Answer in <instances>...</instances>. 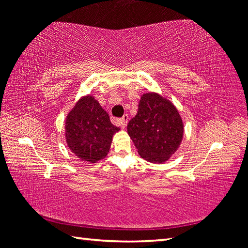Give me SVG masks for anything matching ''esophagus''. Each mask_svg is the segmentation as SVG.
Returning a JSON list of instances; mask_svg holds the SVG:
<instances>
[{
  "label": "esophagus",
  "instance_id": "obj_1",
  "mask_svg": "<svg viewBox=\"0 0 248 248\" xmlns=\"http://www.w3.org/2000/svg\"><path fill=\"white\" fill-rule=\"evenodd\" d=\"M117 122L120 124V126H121L122 128H125L127 122H128V115H124L121 119H118Z\"/></svg>",
  "mask_w": 248,
  "mask_h": 248
}]
</instances>
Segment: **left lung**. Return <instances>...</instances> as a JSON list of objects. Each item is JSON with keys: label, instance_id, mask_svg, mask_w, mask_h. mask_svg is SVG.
Returning a JSON list of instances; mask_svg holds the SVG:
<instances>
[{"label": "left lung", "instance_id": "obj_1", "mask_svg": "<svg viewBox=\"0 0 248 248\" xmlns=\"http://www.w3.org/2000/svg\"><path fill=\"white\" fill-rule=\"evenodd\" d=\"M127 132L141 158L162 163L174 154L183 139V122L176 107L157 93L142 94L139 110Z\"/></svg>", "mask_w": 248, "mask_h": 248}]
</instances>
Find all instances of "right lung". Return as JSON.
<instances>
[{
    "mask_svg": "<svg viewBox=\"0 0 248 248\" xmlns=\"http://www.w3.org/2000/svg\"><path fill=\"white\" fill-rule=\"evenodd\" d=\"M119 130L91 95L77 102L65 122V137L69 149L80 160L92 163L108 155L112 136Z\"/></svg>",
    "mask_w": 248,
    "mask_h": 248,
    "instance_id": "right-lung-1",
    "label": "right lung"
}]
</instances>
